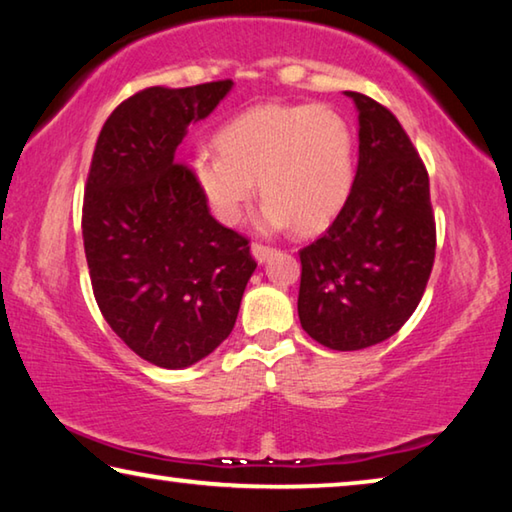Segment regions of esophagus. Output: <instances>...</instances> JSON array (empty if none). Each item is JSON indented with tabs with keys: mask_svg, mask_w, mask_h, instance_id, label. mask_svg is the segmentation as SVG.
Listing matches in <instances>:
<instances>
[{
	"mask_svg": "<svg viewBox=\"0 0 512 512\" xmlns=\"http://www.w3.org/2000/svg\"><path fill=\"white\" fill-rule=\"evenodd\" d=\"M250 253H253V257H255V262H259V264H264L268 257H271L275 250L271 248V246H264V244H253L250 246Z\"/></svg>",
	"mask_w": 512,
	"mask_h": 512,
	"instance_id": "1",
	"label": "esophagus"
}]
</instances>
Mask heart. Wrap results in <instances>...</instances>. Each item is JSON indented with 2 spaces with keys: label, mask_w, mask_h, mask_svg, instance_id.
<instances>
[{
  "label": "heart",
  "mask_w": 512,
  "mask_h": 512,
  "mask_svg": "<svg viewBox=\"0 0 512 512\" xmlns=\"http://www.w3.org/2000/svg\"><path fill=\"white\" fill-rule=\"evenodd\" d=\"M216 149L194 153L189 176L223 225L239 223L255 180L266 196L259 225L271 232L323 230L352 192V128L332 108L262 103L230 119L216 133Z\"/></svg>",
  "instance_id": "obj_1"
}]
</instances>
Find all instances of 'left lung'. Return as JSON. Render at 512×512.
<instances>
[{"instance_id": "8db88e82", "label": "left lung", "mask_w": 512, "mask_h": 512, "mask_svg": "<svg viewBox=\"0 0 512 512\" xmlns=\"http://www.w3.org/2000/svg\"><path fill=\"white\" fill-rule=\"evenodd\" d=\"M359 112L352 192L325 235L300 250V325L350 352L391 339L427 289L436 223L429 176L391 110L345 92Z\"/></svg>"}]
</instances>
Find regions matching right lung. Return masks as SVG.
Returning <instances> with one entry per match:
<instances>
[{
    "label": "right lung",
    "mask_w": 512,
    "mask_h": 512,
    "mask_svg": "<svg viewBox=\"0 0 512 512\" xmlns=\"http://www.w3.org/2000/svg\"><path fill=\"white\" fill-rule=\"evenodd\" d=\"M232 81L146 88L103 124L83 198V246L106 323L137 357L180 370L228 339L255 273L248 239L210 214L176 149Z\"/></svg>",
    "instance_id": "right-lung-1"
}]
</instances>
